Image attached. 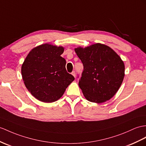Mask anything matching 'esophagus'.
<instances>
[{
  "instance_id": "34e87169",
  "label": "esophagus",
  "mask_w": 146,
  "mask_h": 146,
  "mask_svg": "<svg viewBox=\"0 0 146 146\" xmlns=\"http://www.w3.org/2000/svg\"><path fill=\"white\" fill-rule=\"evenodd\" d=\"M72 75L74 77H76V72H75V71H72Z\"/></svg>"
}]
</instances>
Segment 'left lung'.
<instances>
[{
	"label": "left lung",
	"instance_id": "8db88e82",
	"mask_svg": "<svg viewBox=\"0 0 146 146\" xmlns=\"http://www.w3.org/2000/svg\"><path fill=\"white\" fill-rule=\"evenodd\" d=\"M84 70L79 85L87 100L100 103L109 100L118 90L124 77V64L109 46L97 43L75 49Z\"/></svg>",
	"mask_w": 146,
	"mask_h": 146
}]
</instances>
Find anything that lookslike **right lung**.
Wrapping results in <instances>:
<instances>
[{
  "instance_id": "right-lung-1",
  "label": "right lung",
  "mask_w": 146,
  "mask_h": 146,
  "mask_svg": "<svg viewBox=\"0 0 146 146\" xmlns=\"http://www.w3.org/2000/svg\"><path fill=\"white\" fill-rule=\"evenodd\" d=\"M61 46L49 44L33 48L22 66L24 84L32 95L42 102L61 98L74 77L67 72Z\"/></svg>"
}]
</instances>
